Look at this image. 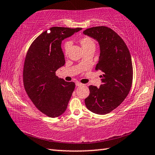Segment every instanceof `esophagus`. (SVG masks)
<instances>
[{
    "mask_svg": "<svg viewBox=\"0 0 155 155\" xmlns=\"http://www.w3.org/2000/svg\"><path fill=\"white\" fill-rule=\"evenodd\" d=\"M83 84L81 83L80 82H76V86H77V87H79V86H82Z\"/></svg>",
    "mask_w": 155,
    "mask_h": 155,
    "instance_id": "obj_1",
    "label": "esophagus"
}]
</instances>
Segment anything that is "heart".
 I'll return each instance as SVG.
<instances>
[{
    "mask_svg": "<svg viewBox=\"0 0 155 155\" xmlns=\"http://www.w3.org/2000/svg\"><path fill=\"white\" fill-rule=\"evenodd\" d=\"M79 41L81 46H82V48L83 49V51H85V50H87L91 48H95V44H94V41L91 40L90 38H89V37H84V38H82ZM70 46V41H68L64 43V46H63V51H64L65 54H66L68 53V49H69Z\"/></svg>",
    "mask_w": 155,
    "mask_h": 155,
    "instance_id": "b5f03b06",
    "label": "heart"
}]
</instances>
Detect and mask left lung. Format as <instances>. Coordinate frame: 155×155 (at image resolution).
<instances>
[{"label":"left lung","instance_id":"1","mask_svg":"<svg viewBox=\"0 0 155 155\" xmlns=\"http://www.w3.org/2000/svg\"><path fill=\"white\" fill-rule=\"evenodd\" d=\"M85 35L98 42L100 57L96 70H101L100 87L90 85V95L85 99L87 108L96 114H106L121 104L129 93L133 81L130 52L124 40L109 27L87 28Z\"/></svg>","mask_w":155,"mask_h":155}]
</instances>
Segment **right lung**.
<instances>
[{
  "mask_svg": "<svg viewBox=\"0 0 155 155\" xmlns=\"http://www.w3.org/2000/svg\"><path fill=\"white\" fill-rule=\"evenodd\" d=\"M81 30L54 27L45 31L31 44L26 56L23 81L25 90L35 107L51 117L62 115L75 88L74 82H66L56 76L65 64L61 41Z\"/></svg>",
  "mask_w": 155,
  "mask_h": 155,
  "instance_id": "obj_1",
  "label": "right lung"
}]
</instances>
